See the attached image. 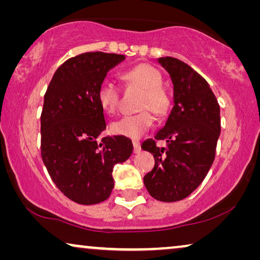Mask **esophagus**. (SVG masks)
Returning a JSON list of instances; mask_svg holds the SVG:
<instances>
[{
	"mask_svg": "<svg viewBox=\"0 0 260 260\" xmlns=\"http://www.w3.org/2000/svg\"><path fill=\"white\" fill-rule=\"evenodd\" d=\"M133 145H134V152L135 154H138L141 151V144L138 141H133Z\"/></svg>",
	"mask_w": 260,
	"mask_h": 260,
	"instance_id": "esophagus-1",
	"label": "esophagus"
}]
</instances>
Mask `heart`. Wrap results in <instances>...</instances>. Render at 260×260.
I'll return each mask as SVG.
<instances>
[{
	"mask_svg": "<svg viewBox=\"0 0 260 260\" xmlns=\"http://www.w3.org/2000/svg\"><path fill=\"white\" fill-rule=\"evenodd\" d=\"M126 83L143 90L140 101V109L143 111L126 115L111 124V131L116 135L129 138H138L152 125L154 117L166 115L170 106V98L162 86V76L155 67L148 63H140L131 67L122 74ZM119 90L112 81H103L97 92V99L101 108L106 113H115L119 106Z\"/></svg>",
	"mask_w": 260,
	"mask_h": 260,
	"instance_id": "heart-1",
	"label": "heart"
}]
</instances>
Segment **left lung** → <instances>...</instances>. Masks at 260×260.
Returning a JSON list of instances; mask_svg holds the SVG:
<instances>
[{"label": "left lung", "mask_w": 260, "mask_h": 260, "mask_svg": "<svg viewBox=\"0 0 260 260\" xmlns=\"http://www.w3.org/2000/svg\"><path fill=\"white\" fill-rule=\"evenodd\" d=\"M158 63L172 78L174 106L154 136L165 139L167 147H156L154 140L142 143L155 158L154 169L143 181L156 200L175 202L200 186L214 161L220 106L207 81L187 63L172 56L159 58Z\"/></svg>", "instance_id": "1"}]
</instances>
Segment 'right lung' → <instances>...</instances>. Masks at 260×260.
Wrapping results in <instances>:
<instances>
[{
  "label": "right lung",
  "mask_w": 260,
  "mask_h": 260,
  "mask_svg": "<svg viewBox=\"0 0 260 260\" xmlns=\"http://www.w3.org/2000/svg\"><path fill=\"white\" fill-rule=\"evenodd\" d=\"M125 59L87 52L55 71L41 113V157L61 193L77 204L95 205L111 194L112 170L133 154L125 136L101 135L106 129L97 92L106 73Z\"/></svg>",
  "instance_id": "1"
}]
</instances>
